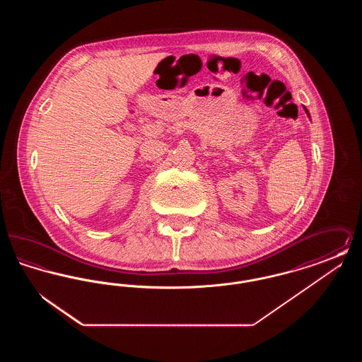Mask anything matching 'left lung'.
I'll return each mask as SVG.
<instances>
[{
  "mask_svg": "<svg viewBox=\"0 0 362 362\" xmlns=\"http://www.w3.org/2000/svg\"><path fill=\"white\" fill-rule=\"evenodd\" d=\"M304 110H305V112H307V115H308V118H310V112H308V110H307V108H305V107H304Z\"/></svg>",
  "mask_w": 362,
  "mask_h": 362,
  "instance_id": "1",
  "label": "left lung"
}]
</instances>
